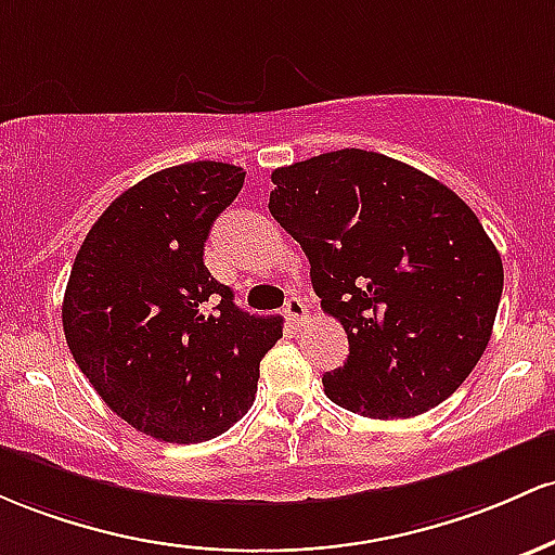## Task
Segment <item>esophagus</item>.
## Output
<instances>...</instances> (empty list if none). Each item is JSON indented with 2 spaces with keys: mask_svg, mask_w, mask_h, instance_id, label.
Here are the masks:
<instances>
[{
  "mask_svg": "<svg viewBox=\"0 0 555 555\" xmlns=\"http://www.w3.org/2000/svg\"><path fill=\"white\" fill-rule=\"evenodd\" d=\"M285 314H288V320L294 322V325H301V322H307V304H304L298 296L288 298V304H285Z\"/></svg>",
  "mask_w": 555,
  "mask_h": 555,
  "instance_id": "1",
  "label": "esophagus"
}]
</instances>
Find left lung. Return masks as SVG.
I'll return each mask as SVG.
<instances>
[{"label":"left lung","instance_id":"1","mask_svg":"<svg viewBox=\"0 0 555 555\" xmlns=\"http://www.w3.org/2000/svg\"><path fill=\"white\" fill-rule=\"evenodd\" d=\"M270 211L301 244L322 309L348 335L322 377L370 420L425 414L469 377L493 333L501 254L440 180L364 149L272 172Z\"/></svg>","mask_w":555,"mask_h":555}]
</instances>
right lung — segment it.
<instances>
[{
    "label": "right lung",
    "mask_w": 555,
    "mask_h": 555,
    "mask_svg": "<svg viewBox=\"0 0 555 555\" xmlns=\"http://www.w3.org/2000/svg\"><path fill=\"white\" fill-rule=\"evenodd\" d=\"M244 176L225 162L154 172L104 209L73 261L62 301L73 359L112 412L165 443L233 427L283 335V317L238 309L204 264Z\"/></svg>",
    "instance_id": "1"
}]
</instances>
